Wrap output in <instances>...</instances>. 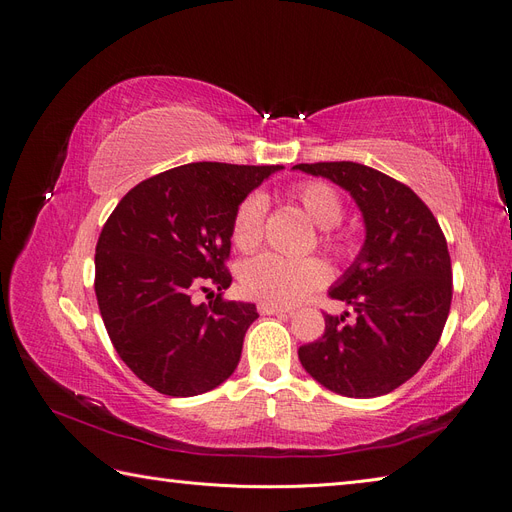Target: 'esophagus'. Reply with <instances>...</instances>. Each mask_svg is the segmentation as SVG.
Returning a JSON list of instances; mask_svg holds the SVG:
<instances>
[{"instance_id": "1", "label": "esophagus", "mask_w": 512, "mask_h": 512, "mask_svg": "<svg viewBox=\"0 0 512 512\" xmlns=\"http://www.w3.org/2000/svg\"><path fill=\"white\" fill-rule=\"evenodd\" d=\"M258 312L262 316H282V314H290L288 307H280V305H271V303H260Z\"/></svg>"}]
</instances>
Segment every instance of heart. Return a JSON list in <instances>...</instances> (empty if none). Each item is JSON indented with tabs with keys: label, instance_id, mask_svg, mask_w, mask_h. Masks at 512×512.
<instances>
[{
	"label": "heart",
	"instance_id": "obj_1",
	"mask_svg": "<svg viewBox=\"0 0 512 512\" xmlns=\"http://www.w3.org/2000/svg\"><path fill=\"white\" fill-rule=\"evenodd\" d=\"M305 213L318 228L329 230L339 224L344 215L342 198L322 181H305L292 190ZM267 200L262 194H250L232 218V241L239 250H252L262 235ZM322 243L335 252L344 247L329 232L322 235ZM329 280V269L318 258H286L280 254H260L247 260L241 269V286L250 297L271 305H294L307 299L314 290L322 288Z\"/></svg>",
	"mask_w": 512,
	"mask_h": 512
}]
</instances>
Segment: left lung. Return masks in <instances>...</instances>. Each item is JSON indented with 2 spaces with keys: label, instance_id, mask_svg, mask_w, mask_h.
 I'll use <instances>...</instances> for the list:
<instances>
[{
  "label": "left lung",
  "instance_id": "8db88e82",
  "mask_svg": "<svg viewBox=\"0 0 512 512\" xmlns=\"http://www.w3.org/2000/svg\"><path fill=\"white\" fill-rule=\"evenodd\" d=\"M346 190L365 241L329 294L354 309L324 316V335L299 348L305 371L344 397H380L410 380L436 348L453 299L446 239L408 185L356 162L292 166Z\"/></svg>",
  "mask_w": 512,
  "mask_h": 512
}]
</instances>
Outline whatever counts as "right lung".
Segmentation results:
<instances>
[{"instance_id": "add662e5", "label": "right lung", "mask_w": 512, "mask_h": 512, "mask_svg": "<svg viewBox=\"0 0 512 512\" xmlns=\"http://www.w3.org/2000/svg\"><path fill=\"white\" fill-rule=\"evenodd\" d=\"M284 166L194 162L141 181L106 220L96 245V297L108 337L134 374L170 397L207 393L232 376L256 305L194 303L232 284V218Z\"/></svg>"}]
</instances>
